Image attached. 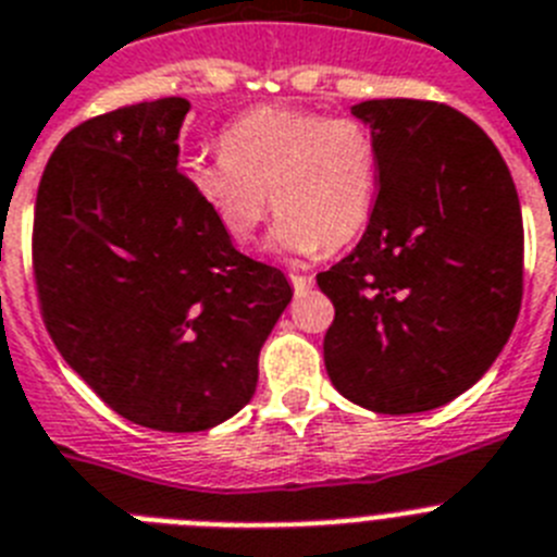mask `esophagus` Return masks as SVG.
<instances>
[{
  "label": "esophagus",
  "instance_id": "obj_1",
  "mask_svg": "<svg viewBox=\"0 0 557 557\" xmlns=\"http://www.w3.org/2000/svg\"><path fill=\"white\" fill-rule=\"evenodd\" d=\"M292 285H294V292L297 294H306L308 288H313V277H308V274H292Z\"/></svg>",
  "mask_w": 557,
  "mask_h": 557
}]
</instances>
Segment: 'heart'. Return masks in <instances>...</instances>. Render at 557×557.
<instances>
[{
	"instance_id": "b5f03b06",
	"label": "heart",
	"mask_w": 557,
	"mask_h": 557,
	"mask_svg": "<svg viewBox=\"0 0 557 557\" xmlns=\"http://www.w3.org/2000/svg\"><path fill=\"white\" fill-rule=\"evenodd\" d=\"M379 153L367 125L308 109L263 106L221 134V153L185 168L198 205L232 240H249L272 205V244L294 255L342 249L370 221Z\"/></svg>"
}]
</instances>
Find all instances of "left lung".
<instances>
[{
	"label": "left lung",
	"instance_id": "1",
	"mask_svg": "<svg viewBox=\"0 0 557 557\" xmlns=\"http://www.w3.org/2000/svg\"><path fill=\"white\" fill-rule=\"evenodd\" d=\"M379 153V196L347 258L317 274L336 317L325 367L352 404L429 412L487 372L524 288V226L505 159L434 100L352 106Z\"/></svg>",
	"mask_w": 557,
	"mask_h": 557
}]
</instances>
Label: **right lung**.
I'll list each match as a JSON object with an SVG mask.
<instances>
[{
    "label": "right lung",
    "mask_w": 557,
    "mask_h": 557,
    "mask_svg": "<svg viewBox=\"0 0 557 557\" xmlns=\"http://www.w3.org/2000/svg\"><path fill=\"white\" fill-rule=\"evenodd\" d=\"M190 103L162 98L75 125L33 215L41 317L120 418L205 432L240 412L292 285L240 255L178 173Z\"/></svg>",
    "instance_id": "right-lung-1"
}]
</instances>
